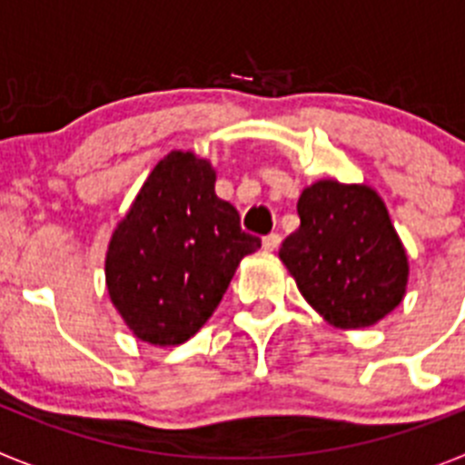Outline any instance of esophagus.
Segmentation results:
<instances>
[{"mask_svg": "<svg viewBox=\"0 0 465 465\" xmlns=\"http://www.w3.org/2000/svg\"><path fill=\"white\" fill-rule=\"evenodd\" d=\"M279 244H282V235L279 232H270V235L262 237V249L265 252H277Z\"/></svg>", "mask_w": 465, "mask_h": 465, "instance_id": "1", "label": "esophagus"}]
</instances>
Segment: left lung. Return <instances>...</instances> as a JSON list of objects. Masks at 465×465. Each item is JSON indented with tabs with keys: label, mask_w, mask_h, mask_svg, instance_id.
<instances>
[{
	"label": "left lung",
	"mask_w": 465,
	"mask_h": 465,
	"mask_svg": "<svg viewBox=\"0 0 465 465\" xmlns=\"http://www.w3.org/2000/svg\"><path fill=\"white\" fill-rule=\"evenodd\" d=\"M298 216L279 258L312 310L335 328H368L401 305L408 253L375 188L319 179L300 193Z\"/></svg>",
	"instance_id": "1"
}]
</instances>
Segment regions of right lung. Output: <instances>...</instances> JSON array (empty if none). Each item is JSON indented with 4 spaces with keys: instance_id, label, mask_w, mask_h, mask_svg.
I'll return each instance as SVG.
<instances>
[{
    "instance_id": "right-lung-1",
    "label": "right lung",
    "mask_w": 465,
    "mask_h": 465,
    "mask_svg": "<svg viewBox=\"0 0 465 465\" xmlns=\"http://www.w3.org/2000/svg\"><path fill=\"white\" fill-rule=\"evenodd\" d=\"M213 183L207 158L172 151L111 232L106 291L142 342L176 347L191 340L219 307L242 258L261 249Z\"/></svg>"
}]
</instances>
